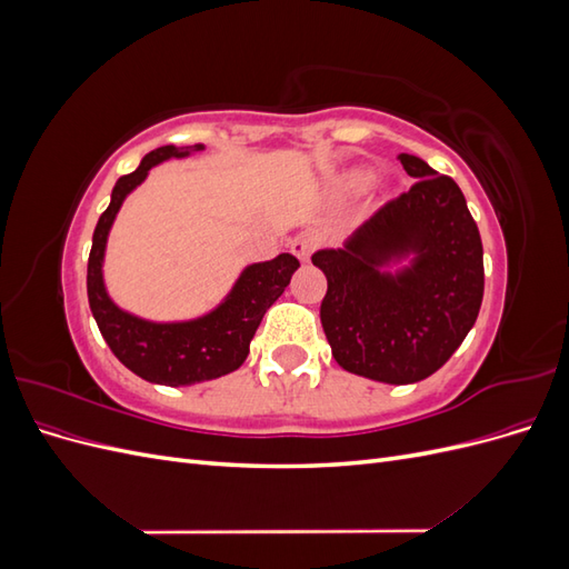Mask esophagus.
<instances>
[{
	"label": "esophagus",
	"instance_id": "1",
	"mask_svg": "<svg viewBox=\"0 0 569 569\" xmlns=\"http://www.w3.org/2000/svg\"><path fill=\"white\" fill-rule=\"evenodd\" d=\"M316 244H318L316 234L301 232V234L291 239V253H295L299 261H308V258H311V253H313V249H316Z\"/></svg>",
	"mask_w": 569,
	"mask_h": 569
}]
</instances>
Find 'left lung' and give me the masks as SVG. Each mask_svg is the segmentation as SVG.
I'll return each instance as SVG.
<instances>
[{"label":"left lung","mask_w":569,"mask_h":569,"mask_svg":"<svg viewBox=\"0 0 569 569\" xmlns=\"http://www.w3.org/2000/svg\"><path fill=\"white\" fill-rule=\"evenodd\" d=\"M416 180L387 201L341 249L313 253L327 278L320 322L337 363L387 385L437 372L468 337L485 297L477 222L460 187L422 159L399 153ZM412 254L401 273H382Z\"/></svg>","instance_id":"1"}]
</instances>
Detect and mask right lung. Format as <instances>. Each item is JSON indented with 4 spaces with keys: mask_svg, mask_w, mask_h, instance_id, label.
I'll return each instance as SVG.
<instances>
[{
    "mask_svg": "<svg viewBox=\"0 0 569 569\" xmlns=\"http://www.w3.org/2000/svg\"><path fill=\"white\" fill-rule=\"evenodd\" d=\"M194 147L166 144L149 151L130 176L118 178L109 209L99 216L92 234L88 261V299L101 337L113 356L134 375L153 385H197L228 375L244 363L249 343L268 308L282 297L299 261L291 253H280L266 263L249 266L234 282L228 299L209 316L187 322H149L130 316L109 299L104 287L107 237L120 203L140 184L149 170L166 159H182Z\"/></svg>",
    "mask_w": 569,
    "mask_h": 569,
    "instance_id": "obj_1",
    "label": "right lung"
}]
</instances>
